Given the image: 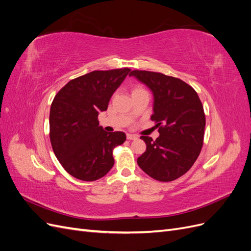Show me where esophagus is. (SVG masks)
Returning a JSON list of instances; mask_svg holds the SVG:
<instances>
[{"label":"esophagus","instance_id":"34e87169","mask_svg":"<svg viewBox=\"0 0 251 251\" xmlns=\"http://www.w3.org/2000/svg\"><path fill=\"white\" fill-rule=\"evenodd\" d=\"M138 136L137 135H134V134H126V139L128 140H135L137 139Z\"/></svg>","mask_w":251,"mask_h":251}]
</instances>
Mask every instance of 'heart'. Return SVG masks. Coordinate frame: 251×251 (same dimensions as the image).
Returning a JSON list of instances; mask_svg holds the SVG:
<instances>
[{
	"instance_id": "obj_1",
	"label": "heart",
	"mask_w": 251,
	"mask_h": 251,
	"mask_svg": "<svg viewBox=\"0 0 251 251\" xmlns=\"http://www.w3.org/2000/svg\"><path fill=\"white\" fill-rule=\"evenodd\" d=\"M140 91H146V90H144V89H142L141 87H134L133 89H132V94L133 93H136V92H140Z\"/></svg>"
}]
</instances>
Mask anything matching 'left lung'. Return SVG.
Instances as JSON below:
<instances>
[{
	"label": "left lung",
	"mask_w": 251,
	"mask_h": 251,
	"mask_svg": "<svg viewBox=\"0 0 251 251\" xmlns=\"http://www.w3.org/2000/svg\"><path fill=\"white\" fill-rule=\"evenodd\" d=\"M128 75L153 92L151 119L160 134L156 140L141 136L147 150L137 163L155 180H176L192 168L203 146L205 114L200 98L191 86L176 77L140 70Z\"/></svg>",
	"instance_id": "obj_1"
}]
</instances>
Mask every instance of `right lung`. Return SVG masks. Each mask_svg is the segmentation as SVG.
Here are the masks:
<instances>
[{"label": "right lung", "mask_w": 251, "mask_h": 251, "mask_svg": "<svg viewBox=\"0 0 251 251\" xmlns=\"http://www.w3.org/2000/svg\"><path fill=\"white\" fill-rule=\"evenodd\" d=\"M131 69L92 71L58 91L50 108V141L63 168L74 178L95 181L114 165L113 149L126 141L124 132L108 133L98 114L108 109L113 93Z\"/></svg>", "instance_id": "1"}]
</instances>
